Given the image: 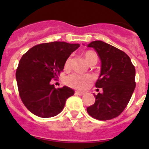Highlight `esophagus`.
<instances>
[{
    "label": "esophagus",
    "mask_w": 149,
    "mask_h": 149,
    "mask_svg": "<svg viewBox=\"0 0 149 149\" xmlns=\"http://www.w3.org/2000/svg\"><path fill=\"white\" fill-rule=\"evenodd\" d=\"M76 94H78V95H80V96L84 95V92H82V91H76Z\"/></svg>",
    "instance_id": "34e87169"
}]
</instances>
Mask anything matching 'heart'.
Segmentation results:
<instances>
[{"label":"heart","instance_id":"obj_1","mask_svg":"<svg viewBox=\"0 0 149 149\" xmlns=\"http://www.w3.org/2000/svg\"><path fill=\"white\" fill-rule=\"evenodd\" d=\"M85 58L88 63L98 61V56L95 52L92 51H87L85 53ZM71 61V56L68 57L65 62V67L68 68ZM93 81V76L90 74H79V73H73L68 75L65 79V83L72 88L77 89L84 90L89 86Z\"/></svg>","mask_w":149,"mask_h":149}]
</instances>
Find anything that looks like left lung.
<instances>
[{
  "label": "left lung",
  "mask_w": 149,
  "mask_h": 149,
  "mask_svg": "<svg viewBox=\"0 0 149 149\" xmlns=\"http://www.w3.org/2000/svg\"><path fill=\"white\" fill-rule=\"evenodd\" d=\"M93 47L101 60V73L96 87L102 88L95 102L87 107L88 115L100 120L112 119L122 113L136 87V69L128 55L104 42L97 40L87 45Z\"/></svg>",
  "instance_id": "left-lung-1"
}]
</instances>
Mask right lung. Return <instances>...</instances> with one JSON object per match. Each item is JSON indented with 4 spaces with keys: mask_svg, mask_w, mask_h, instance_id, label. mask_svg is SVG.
I'll list each match as a JSON object with an SVG mask.
<instances>
[{
    "mask_svg": "<svg viewBox=\"0 0 149 149\" xmlns=\"http://www.w3.org/2000/svg\"><path fill=\"white\" fill-rule=\"evenodd\" d=\"M79 44L52 42L36 45L22 57L16 72L19 96L22 102L34 115L51 118L63 109L66 100L74 91L65 86L55 88L51 84L58 78L70 54Z\"/></svg>",
    "mask_w": 149,
    "mask_h": 149,
    "instance_id": "right-lung-1",
    "label": "right lung"
}]
</instances>
